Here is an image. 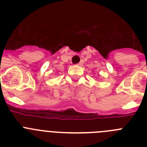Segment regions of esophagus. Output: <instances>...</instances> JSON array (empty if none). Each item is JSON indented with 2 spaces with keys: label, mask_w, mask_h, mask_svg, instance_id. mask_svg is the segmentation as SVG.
<instances>
[{
  "label": "esophagus",
  "mask_w": 147,
  "mask_h": 147,
  "mask_svg": "<svg viewBox=\"0 0 147 147\" xmlns=\"http://www.w3.org/2000/svg\"><path fill=\"white\" fill-rule=\"evenodd\" d=\"M83 63H84V62H83V61H80V62L77 64V65L82 66V65H83Z\"/></svg>",
  "instance_id": "34e87169"
}]
</instances>
